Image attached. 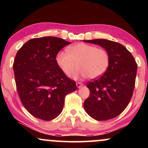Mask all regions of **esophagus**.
<instances>
[{
    "instance_id": "1",
    "label": "esophagus",
    "mask_w": 148,
    "mask_h": 148,
    "mask_svg": "<svg viewBox=\"0 0 148 148\" xmlns=\"http://www.w3.org/2000/svg\"><path fill=\"white\" fill-rule=\"evenodd\" d=\"M76 86H77V88H81V86H83V84H81V83L80 82H76Z\"/></svg>"
}]
</instances>
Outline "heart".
Listing matches in <instances>:
<instances>
[{
    "mask_svg": "<svg viewBox=\"0 0 148 148\" xmlns=\"http://www.w3.org/2000/svg\"><path fill=\"white\" fill-rule=\"evenodd\" d=\"M56 61L65 75L74 72L76 63L79 67L74 77L95 79L102 76L108 68L110 56L105 49L86 43H77L67 48V53L59 52Z\"/></svg>",
    "mask_w": 148,
    "mask_h": 148,
    "instance_id": "obj_1",
    "label": "heart"
}]
</instances>
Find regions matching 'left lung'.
<instances>
[{
    "mask_svg": "<svg viewBox=\"0 0 148 148\" xmlns=\"http://www.w3.org/2000/svg\"><path fill=\"white\" fill-rule=\"evenodd\" d=\"M84 42L101 46L110 56L106 72L86 84L90 95L84 101L85 111L99 121L114 118L123 113L132 99L137 63L132 53L118 42L103 39Z\"/></svg>",
    "mask_w": 148,
    "mask_h": 148,
    "instance_id": "1",
    "label": "left lung"
}]
</instances>
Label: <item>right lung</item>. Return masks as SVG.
<instances>
[{"label":"right lung","instance_id":"obj_1","mask_svg":"<svg viewBox=\"0 0 148 148\" xmlns=\"http://www.w3.org/2000/svg\"><path fill=\"white\" fill-rule=\"evenodd\" d=\"M70 42L56 37L34 38L15 56L13 69L18 96L32 115L49 121L58 116L64 98L76 90L75 81L58 66L56 57Z\"/></svg>","mask_w":148,"mask_h":148}]
</instances>
